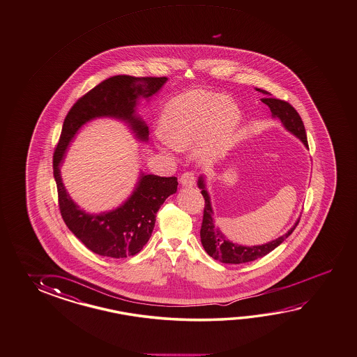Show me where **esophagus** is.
I'll return each instance as SVG.
<instances>
[{"mask_svg":"<svg viewBox=\"0 0 357 357\" xmlns=\"http://www.w3.org/2000/svg\"><path fill=\"white\" fill-rule=\"evenodd\" d=\"M180 182H181L182 186H185V188H192V186H195V174H194V172H189V171H188V172H183L181 175V178H180Z\"/></svg>","mask_w":357,"mask_h":357,"instance_id":"obj_1","label":"esophagus"}]
</instances>
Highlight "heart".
<instances>
[{"label": "heart", "instance_id": "b5f03b06", "mask_svg": "<svg viewBox=\"0 0 357 357\" xmlns=\"http://www.w3.org/2000/svg\"><path fill=\"white\" fill-rule=\"evenodd\" d=\"M241 124L239 107L214 92L191 90L169 100L160 120L161 147H194L196 160L213 165L223 160Z\"/></svg>", "mask_w": 357, "mask_h": 357}]
</instances>
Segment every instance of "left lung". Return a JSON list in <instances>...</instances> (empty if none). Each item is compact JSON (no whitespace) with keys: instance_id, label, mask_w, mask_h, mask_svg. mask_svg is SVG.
<instances>
[{"instance_id":"left-lung-1","label":"left lung","mask_w":357,"mask_h":357,"mask_svg":"<svg viewBox=\"0 0 357 357\" xmlns=\"http://www.w3.org/2000/svg\"><path fill=\"white\" fill-rule=\"evenodd\" d=\"M257 91L262 92L265 95V98H261V101L270 107L273 118L281 120L282 126H285L290 133L298 137L304 143V146L307 148L305 128L303 124L301 115L294 109L293 106L284 100L271 98L270 93L265 90L257 89ZM197 185L202 189V195L204 196V200H205L203 223H202V229H200L202 243H203L204 250L206 251L210 257L218 259L223 264H245V262H251L255 259L264 257L267 253L273 251L278 245H281L293 233L295 227L301 220V219H298L296 223L294 224L293 228L287 231V234H284L268 243H265V245L247 247V245L231 243V241H228L214 224V220H213L214 213L211 209L209 194L205 189V181H204L203 177L199 178Z\"/></svg>"}]
</instances>
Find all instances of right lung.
<instances>
[{
	"label": "right lung",
	"mask_w": 357,
	"mask_h": 357,
	"mask_svg": "<svg viewBox=\"0 0 357 357\" xmlns=\"http://www.w3.org/2000/svg\"><path fill=\"white\" fill-rule=\"evenodd\" d=\"M167 77L114 76L87 92L70 107L53 155L58 205L64 223L90 251L100 256L124 259L134 256L152 236L155 214L168 196L177 191L176 177L142 174L132 196L118 209L89 214L79 209L64 189L59 172L66 149L78 129L87 121L109 116L126 120L137 138L148 139V128L134 115L139 96L149 98L161 89Z\"/></svg>",
	"instance_id": "right-lung-1"
}]
</instances>
